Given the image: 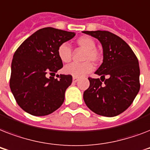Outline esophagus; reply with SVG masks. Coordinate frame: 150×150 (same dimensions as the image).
Instances as JSON below:
<instances>
[{
	"label": "esophagus",
	"instance_id": "obj_1",
	"mask_svg": "<svg viewBox=\"0 0 150 150\" xmlns=\"http://www.w3.org/2000/svg\"><path fill=\"white\" fill-rule=\"evenodd\" d=\"M79 78L78 77H73V82H76L79 81Z\"/></svg>",
	"mask_w": 150,
	"mask_h": 150
}]
</instances>
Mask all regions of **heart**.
Returning <instances> with one entry per match:
<instances>
[{
	"label": "heart",
	"instance_id": "heart-1",
	"mask_svg": "<svg viewBox=\"0 0 150 150\" xmlns=\"http://www.w3.org/2000/svg\"><path fill=\"white\" fill-rule=\"evenodd\" d=\"M79 47L86 50L83 55L84 62L80 64L71 63L66 65L64 71L67 75H72L73 77H82L89 74L93 70V63H97L100 60V52L96 49V43L93 39L89 36H82L76 40ZM57 55L64 63H68L71 59V49L68 43H61L57 48Z\"/></svg>",
	"mask_w": 150,
	"mask_h": 150
}]
</instances>
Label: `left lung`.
Here are the masks:
<instances>
[{
  "instance_id": "left-lung-1",
  "label": "left lung",
  "mask_w": 150,
  "mask_h": 150,
  "mask_svg": "<svg viewBox=\"0 0 150 150\" xmlns=\"http://www.w3.org/2000/svg\"><path fill=\"white\" fill-rule=\"evenodd\" d=\"M100 41L103 60L95 74L89 78V87L83 99L92 111L105 117L121 114L132 103L140 89L137 57L121 37L108 31H83Z\"/></svg>"
}]
</instances>
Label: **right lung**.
Segmentation results:
<instances>
[{
	"label": "right lung",
	"instance_id": "obj_1",
	"mask_svg": "<svg viewBox=\"0 0 150 150\" xmlns=\"http://www.w3.org/2000/svg\"><path fill=\"white\" fill-rule=\"evenodd\" d=\"M75 33L47 27L37 30L19 46L13 56L10 88L23 110L34 116H45L61 107L72 82L70 75L48 78L63 67L57 55L61 43Z\"/></svg>",
	"mask_w": 150,
	"mask_h": 150
}]
</instances>
